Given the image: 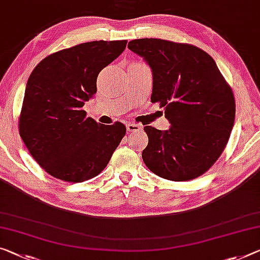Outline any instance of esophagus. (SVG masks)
Returning a JSON list of instances; mask_svg holds the SVG:
<instances>
[{"label": "esophagus", "mask_w": 260, "mask_h": 260, "mask_svg": "<svg viewBox=\"0 0 260 260\" xmlns=\"http://www.w3.org/2000/svg\"><path fill=\"white\" fill-rule=\"evenodd\" d=\"M126 130L129 131V133H138V131L143 130V125L135 124V123H127Z\"/></svg>", "instance_id": "esophagus-1"}]
</instances>
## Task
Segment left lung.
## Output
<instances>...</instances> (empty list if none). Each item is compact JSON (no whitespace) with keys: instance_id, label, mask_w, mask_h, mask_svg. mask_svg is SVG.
Masks as SVG:
<instances>
[{"instance_id":"1","label":"left lung","mask_w":260,"mask_h":260,"mask_svg":"<svg viewBox=\"0 0 260 260\" xmlns=\"http://www.w3.org/2000/svg\"><path fill=\"white\" fill-rule=\"evenodd\" d=\"M152 70L151 101L171 123L161 131L144 126L149 144L142 157L154 174L187 181L219 158L235 123V96L210 55L189 44L143 38L127 45Z\"/></svg>"}]
</instances>
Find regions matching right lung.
Segmentation results:
<instances>
[{"mask_svg":"<svg viewBox=\"0 0 260 260\" xmlns=\"http://www.w3.org/2000/svg\"><path fill=\"white\" fill-rule=\"evenodd\" d=\"M127 41L82 43L50 54L27 80L19 135L34 159L52 177L82 182L105 170L126 133L121 122L100 124L82 110L96 93L100 72Z\"/></svg>","mask_w":260,"mask_h":260,"instance_id":"obj_1","label":"right lung"}]
</instances>
